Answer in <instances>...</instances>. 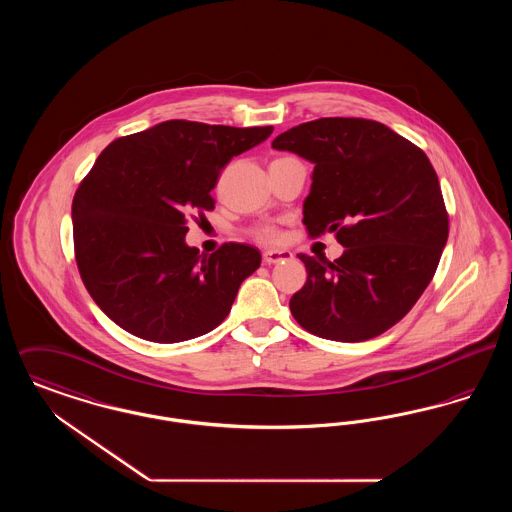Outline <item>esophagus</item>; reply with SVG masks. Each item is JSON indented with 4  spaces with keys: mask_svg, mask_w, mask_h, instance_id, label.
<instances>
[{
    "mask_svg": "<svg viewBox=\"0 0 512 512\" xmlns=\"http://www.w3.org/2000/svg\"><path fill=\"white\" fill-rule=\"evenodd\" d=\"M292 257V251H286V249H268L263 253V263L265 265H276V263L290 261Z\"/></svg>",
    "mask_w": 512,
    "mask_h": 512,
    "instance_id": "1",
    "label": "esophagus"
}]
</instances>
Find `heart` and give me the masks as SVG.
Masks as SVG:
<instances>
[{
  "mask_svg": "<svg viewBox=\"0 0 512 512\" xmlns=\"http://www.w3.org/2000/svg\"><path fill=\"white\" fill-rule=\"evenodd\" d=\"M251 236L261 244H276L282 238L274 226H257L251 230Z\"/></svg>",
  "mask_w": 512,
  "mask_h": 512,
  "instance_id": "heart-1",
  "label": "heart"
}]
</instances>
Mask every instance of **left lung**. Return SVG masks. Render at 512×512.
Listing matches in <instances>:
<instances>
[{
	"mask_svg": "<svg viewBox=\"0 0 512 512\" xmlns=\"http://www.w3.org/2000/svg\"><path fill=\"white\" fill-rule=\"evenodd\" d=\"M274 149L315 165L303 224L345 251L334 263L299 253L307 282L290 299L318 338L365 341L405 317L436 274L449 236L438 174L420 147L386 124L353 117L303 122Z\"/></svg>",
	"mask_w": 512,
	"mask_h": 512,
	"instance_id": "obj_1",
	"label": "left lung"
}]
</instances>
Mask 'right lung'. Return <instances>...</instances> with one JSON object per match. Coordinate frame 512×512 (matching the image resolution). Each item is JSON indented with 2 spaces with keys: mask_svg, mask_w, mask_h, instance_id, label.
Here are the masks:
<instances>
[{
  "mask_svg": "<svg viewBox=\"0 0 512 512\" xmlns=\"http://www.w3.org/2000/svg\"><path fill=\"white\" fill-rule=\"evenodd\" d=\"M272 126L165 121L117 138L73 199L74 257L99 309L142 340L203 336L228 317L240 284L261 265L257 247L184 242L188 217L215 209L211 190L234 155Z\"/></svg>",
  "mask_w": 512,
  "mask_h": 512,
  "instance_id": "right-lung-1",
  "label": "right lung"
}]
</instances>
